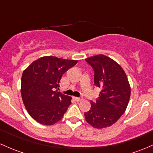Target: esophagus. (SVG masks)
Wrapping results in <instances>:
<instances>
[{
  "label": "esophagus",
  "instance_id": "obj_1",
  "mask_svg": "<svg viewBox=\"0 0 153 153\" xmlns=\"http://www.w3.org/2000/svg\"><path fill=\"white\" fill-rule=\"evenodd\" d=\"M73 98H74V100H76V101H81V100H82V98H81V97H73Z\"/></svg>",
  "mask_w": 153,
  "mask_h": 153
}]
</instances>
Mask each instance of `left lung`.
<instances>
[{"label":"left lung","instance_id":"obj_1","mask_svg":"<svg viewBox=\"0 0 153 153\" xmlns=\"http://www.w3.org/2000/svg\"><path fill=\"white\" fill-rule=\"evenodd\" d=\"M94 72V83L101 88L95 102L85 112L86 122L95 128L114 124L125 111L131 96V87L123 69L113 59L97 55L85 59Z\"/></svg>","mask_w":153,"mask_h":153}]
</instances>
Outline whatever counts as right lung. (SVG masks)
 <instances>
[{"mask_svg": "<svg viewBox=\"0 0 153 153\" xmlns=\"http://www.w3.org/2000/svg\"><path fill=\"white\" fill-rule=\"evenodd\" d=\"M76 64L75 60L44 56L32 62L22 72V101L37 123L51 125L62 120L72 97L56 89L59 87L62 75Z\"/></svg>", "mask_w": 153, "mask_h": 153, "instance_id": "obj_1", "label": "right lung"}]
</instances>
